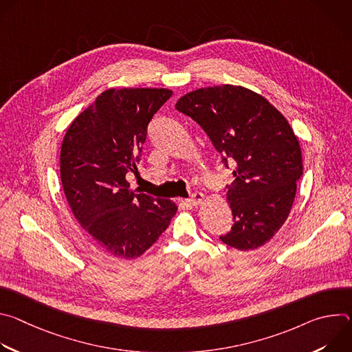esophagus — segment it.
<instances>
[{
    "label": "esophagus",
    "instance_id": "esophagus-1",
    "mask_svg": "<svg viewBox=\"0 0 352 352\" xmlns=\"http://www.w3.org/2000/svg\"><path fill=\"white\" fill-rule=\"evenodd\" d=\"M204 200H205V195H204L202 192H195V193L189 197L188 202H189L190 205H193V206H197V205H202Z\"/></svg>",
    "mask_w": 352,
    "mask_h": 352
}]
</instances>
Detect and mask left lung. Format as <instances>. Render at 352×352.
Segmentation results:
<instances>
[{
	"mask_svg": "<svg viewBox=\"0 0 352 352\" xmlns=\"http://www.w3.org/2000/svg\"><path fill=\"white\" fill-rule=\"evenodd\" d=\"M175 109L197 122L234 168L227 200L231 231L220 239L238 250L269 242L285 223L302 175L299 142L285 117L242 86L204 87L182 96Z\"/></svg>",
	"mask_w": 352,
	"mask_h": 352,
	"instance_id": "obj_1",
	"label": "left lung"
}]
</instances>
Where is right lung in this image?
I'll return each mask as SVG.
<instances>
[{
	"label": "right lung",
	"instance_id": "right-lung-1",
	"mask_svg": "<svg viewBox=\"0 0 352 352\" xmlns=\"http://www.w3.org/2000/svg\"><path fill=\"white\" fill-rule=\"evenodd\" d=\"M168 89H109L69 125L61 146V182L71 210L98 248L116 258L144 254L170 226L177 205L129 188L147 125Z\"/></svg>",
	"mask_w": 352,
	"mask_h": 352
}]
</instances>
